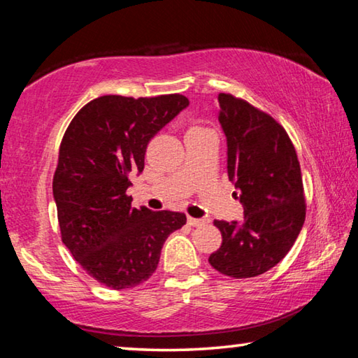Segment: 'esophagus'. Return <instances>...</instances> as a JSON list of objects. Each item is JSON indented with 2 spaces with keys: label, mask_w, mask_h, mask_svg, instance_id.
<instances>
[{
  "label": "esophagus",
  "mask_w": 358,
  "mask_h": 358,
  "mask_svg": "<svg viewBox=\"0 0 358 358\" xmlns=\"http://www.w3.org/2000/svg\"><path fill=\"white\" fill-rule=\"evenodd\" d=\"M208 222V220H205V217H192V216H187V224H191V226H202V224Z\"/></svg>",
  "instance_id": "obj_1"
}]
</instances>
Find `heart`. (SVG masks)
Returning <instances> with one entry per match:
<instances>
[{"instance_id":"heart-1","label":"heart","mask_w":358,"mask_h":358,"mask_svg":"<svg viewBox=\"0 0 358 358\" xmlns=\"http://www.w3.org/2000/svg\"><path fill=\"white\" fill-rule=\"evenodd\" d=\"M196 129H202V128H196Z\"/></svg>"}]
</instances>
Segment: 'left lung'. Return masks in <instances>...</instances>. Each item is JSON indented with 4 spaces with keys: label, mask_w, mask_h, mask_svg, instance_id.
<instances>
[{
    "label": "left lung",
    "mask_w": 358,
    "mask_h": 358,
    "mask_svg": "<svg viewBox=\"0 0 358 358\" xmlns=\"http://www.w3.org/2000/svg\"><path fill=\"white\" fill-rule=\"evenodd\" d=\"M220 124L227 141V175L241 192L243 221H215L222 243L210 265L230 278L262 275L294 246L305 222L300 164L280 123L246 101L220 93Z\"/></svg>",
    "instance_id": "8db88e82"
}]
</instances>
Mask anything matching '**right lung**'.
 <instances>
[{
	"label": "right lung",
	"instance_id": "1",
	"mask_svg": "<svg viewBox=\"0 0 358 358\" xmlns=\"http://www.w3.org/2000/svg\"><path fill=\"white\" fill-rule=\"evenodd\" d=\"M189 106L181 94L101 96L80 108L59 145L53 199L62 238L90 276L112 289L148 280L180 211L131 208V177L145 167L148 142Z\"/></svg>",
	"mask_w": 358,
	"mask_h": 358
}]
</instances>
